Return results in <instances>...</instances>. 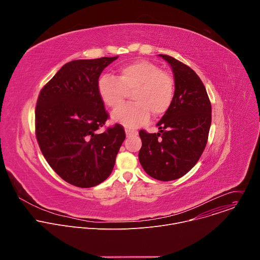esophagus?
I'll return each instance as SVG.
<instances>
[{"mask_svg": "<svg viewBox=\"0 0 260 260\" xmlns=\"http://www.w3.org/2000/svg\"><path fill=\"white\" fill-rule=\"evenodd\" d=\"M125 135H126V137H133V136H137L138 132L131 129V128H125Z\"/></svg>", "mask_w": 260, "mask_h": 260, "instance_id": "obj_1", "label": "esophagus"}]
</instances>
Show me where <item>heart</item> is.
<instances>
[{
    "instance_id": "heart-1",
    "label": "heart",
    "mask_w": 260,
    "mask_h": 260,
    "mask_svg": "<svg viewBox=\"0 0 260 260\" xmlns=\"http://www.w3.org/2000/svg\"><path fill=\"white\" fill-rule=\"evenodd\" d=\"M134 104L125 105L112 113V119L125 127L135 128L150 117L161 116L170 109L175 85L173 78L149 60H135L121 66L116 78L104 74L98 81V92L103 103L111 108L119 107L127 91L134 90Z\"/></svg>"
}]
</instances>
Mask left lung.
Here are the masks:
<instances>
[{"label": "left lung", "instance_id": "1", "mask_svg": "<svg viewBox=\"0 0 260 260\" xmlns=\"http://www.w3.org/2000/svg\"><path fill=\"white\" fill-rule=\"evenodd\" d=\"M174 73L175 93L170 109L157 122L159 132H139V160L144 171L159 181L187 174L204 152L212 121V107L197 73L178 59L159 54Z\"/></svg>", "mask_w": 260, "mask_h": 260}]
</instances>
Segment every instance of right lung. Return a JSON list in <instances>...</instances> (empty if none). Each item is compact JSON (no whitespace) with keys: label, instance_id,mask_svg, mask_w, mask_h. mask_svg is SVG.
Returning <instances> with one entry per match:
<instances>
[{"label":"right lung","instance_id":"right-lung-1","mask_svg":"<svg viewBox=\"0 0 260 260\" xmlns=\"http://www.w3.org/2000/svg\"><path fill=\"white\" fill-rule=\"evenodd\" d=\"M77 59L63 64L37 101L36 137L45 159L66 182L81 188L104 182L125 139L120 124L102 127L109 115L98 92L104 69L117 59Z\"/></svg>","mask_w":260,"mask_h":260}]
</instances>
